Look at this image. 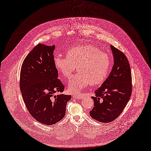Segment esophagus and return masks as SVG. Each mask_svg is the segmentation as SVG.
<instances>
[{
  "label": "esophagus",
  "mask_w": 151,
  "mask_h": 151,
  "mask_svg": "<svg viewBox=\"0 0 151 151\" xmlns=\"http://www.w3.org/2000/svg\"><path fill=\"white\" fill-rule=\"evenodd\" d=\"M73 97L74 99H81L82 98V96H81V95L78 94V95H74V96H73Z\"/></svg>",
  "instance_id": "1"
}]
</instances>
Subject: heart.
<instances>
[{
    "label": "heart",
    "mask_w": 151,
    "mask_h": 151,
    "mask_svg": "<svg viewBox=\"0 0 151 151\" xmlns=\"http://www.w3.org/2000/svg\"><path fill=\"white\" fill-rule=\"evenodd\" d=\"M66 57L55 55L54 57L55 68L63 77L69 78L76 66L78 73L68 82V90L73 94L91 83L97 85L106 78L111 65L109 55L90 44L73 46L66 51Z\"/></svg>",
    "instance_id": "1"
}]
</instances>
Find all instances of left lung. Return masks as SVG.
Returning a JSON list of instances; mask_svg holds the SVG:
<instances>
[{"label": "left lung", "instance_id": "obj_1", "mask_svg": "<svg viewBox=\"0 0 151 151\" xmlns=\"http://www.w3.org/2000/svg\"><path fill=\"white\" fill-rule=\"evenodd\" d=\"M114 65L108 77L101 86L95 91L94 108L91 117L102 123L114 121L121 114L132 92L131 68L125 55L111 45Z\"/></svg>", "mask_w": 151, "mask_h": 151}]
</instances>
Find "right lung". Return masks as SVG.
<instances>
[{
  "label": "right lung",
  "instance_id": "add662e5",
  "mask_svg": "<svg viewBox=\"0 0 151 151\" xmlns=\"http://www.w3.org/2000/svg\"><path fill=\"white\" fill-rule=\"evenodd\" d=\"M54 49L55 45L39 43L26 57L20 71V88L26 107L33 118L46 125L65 117L71 99L70 95H54L64 91L54 65Z\"/></svg>",
  "mask_w": 151,
  "mask_h": 151
}]
</instances>
